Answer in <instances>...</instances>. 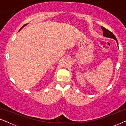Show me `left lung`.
I'll list each match as a JSON object with an SVG mask.
<instances>
[{
	"mask_svg": "<svg viewBox=\"0 0 126 126\" xmlns=\"http://www.w3.org/2000/svg\"><path fill=\"white\" fill-rule=\"evenodd\" d=\"M101 29H102V30H103V35H104V37L111 38H113V39H115V40L117 41V39H116V37H115V36L114 35V34H113L111 32H110V30H107V29L104 28V27L103 26H101ZM117 43H118V41H117Z\"/></svg>",
	"mask_w": 126,
	"mask_h": 126,
	"instance_id": "8db88e82",
	"label": "left lung"
}]
</instances>
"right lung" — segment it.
Segmentation results:
<instances>
[{
  "instance_id": "1",
  "label": "right lung",
  "mask_w": 126,
  "mask_h": 126,
  "mask_svg": "<svg viewBox=\"0 0 126 126\" xmlns=\"http://www.w3.org/2000/svg\"><path fill=\"white\" fill-rule=\"evenodd\" d=\"M22 28H21V29H22Z\"/></svg>"
}]
</instances>
